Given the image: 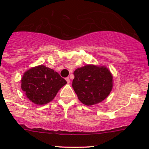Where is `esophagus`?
I'll list each match as a JSON object with an SVG mask.
<instances>
[{"label": "esophagus", "mask_w": 149, "mask_h": 149, "mask_svg": "<svg viewBox=\"0 0 149 149\" xmlns=\"http://www.w3.org/2000/svg\"><path fill=\"white\" fill-rule=\"evenodd\" d=\"M65 80H66V81H67V83H68V84H69V83H70V79H69L68 77H67V78H66V79H65Z\"/></svg>", "instance_id": "34e87169"}]
</instances>
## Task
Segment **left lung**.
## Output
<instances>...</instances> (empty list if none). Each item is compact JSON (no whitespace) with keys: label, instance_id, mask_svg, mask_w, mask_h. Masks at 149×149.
<instances>
[{"label":"left lung","instance_id":"8db88e82","mask_svg":"<svg viewBox=\"0 0 149 149\" xmlns=\"http://www.w3.org/2000/svg\"><path fill=\"white\" fill-rule=\"evenodd\" d=\"M72 86L84 104H95L107 97L112 88V76L105 67L86 65L73 73Z\"/></svg>","mask_w":149,"mask_h":149}]
</instances>
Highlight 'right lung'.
Segmentation results:
<instances>
[{"label":"right lung","mask_w":149,"mask_h":149,"mask_svg":"<svg viewBox=\"0 0 149 149\" xmlns=\"http://www.w3.org/2000/svg\"><path fill=\"white\" fill-rule=\"evenodd\" d=\"M66 83L59 73L42 65L29 69L24 74L22 88L30 101L42 105L52 101Z\"/></svg>","instance_id":"obj_1"}]
</instances>
